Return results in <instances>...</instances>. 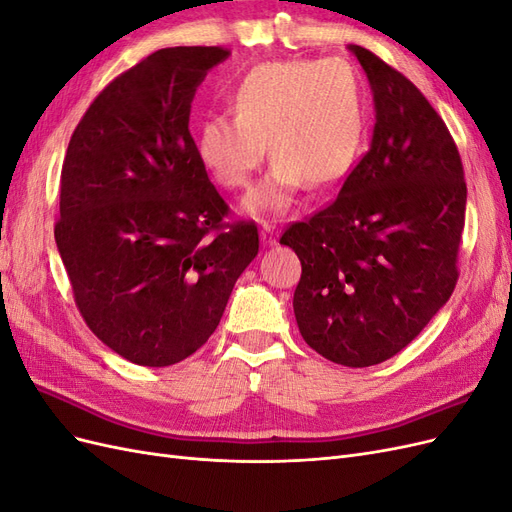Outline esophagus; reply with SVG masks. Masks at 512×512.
I'll use <instances>...</instances> for the list:
<instances>
[{"instance_id":"esophagus-1","label":"esophagus","mask_w":512,"mask_h":512,"mask_svg":"<svg viewBox=\"0 0 512 512\" xmlns=\"http://www.w3.org/2000/svg\"><path fill=\"white\" fill-rule=\"evenodd\" d=\"M277 239H280V235H277V230H275V226H271V224H262V228H260V241H262V245H277Z\"/></svg>"}]
</instances>
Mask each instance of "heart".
<instances>
[{
  "label": "heart",
  "instance_id": "b5f03b06",
  "mask_svg": "<svg viewBox=\"0 0 512 512\" xmlns=\"http://www.w3.org/2000/svg\"><path fill=\"white\" fill-rule=\"evenodd\" d=\"M230 108L235 117L200 123L196 158L220 188L237 190L269 145L271 173L243 200L256 218L286 213L303 183L327 190L342 181L363 138L359 76L344 59L256 66L232 91Z\"/></svg>",
  "mask_w": 512,
  "mask_h": 512
}]
</instances>
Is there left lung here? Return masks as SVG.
Here are the masks:
<instances>
[{
    "mask_svg": "<svg viewBox=\"0 0 512 512\" xmlns=\"http://www.w3.org/2000/svg\"><path fill=\"white\" fill-rule=\"evenodd\" d=\"M348 49L374 94L369 151L329 207L280 239L301 260L294 318L309 348L346 367L391 359L457 284L466 181L453 136L404 74Z\"/></svg>",
    "mask_w": 512,
    "mask_h": 512,
    "instance_id": "8db88e82",
    "label": "left lung"
}]
</instances>
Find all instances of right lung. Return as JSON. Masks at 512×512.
<instances>
[{
    "label": "right lung",
    "mask_w": 512,
    "mask_h": 512,
    "mask_svg": "<svg viewBox=\"0 0 512 512\" xmlns=\"http://www.w3.org/2000/svg\"><path fill=\"white\" fill-rule=\"evenodd\" d=\"M228 55L151 53L102 89L66 151L57 250L87 327L136 365H175L203 346L258 254L254 222L224 224L190 134L196 87Z\"/></svg>",
    "instance_id": "right-lung-1"
}]
</instances>
